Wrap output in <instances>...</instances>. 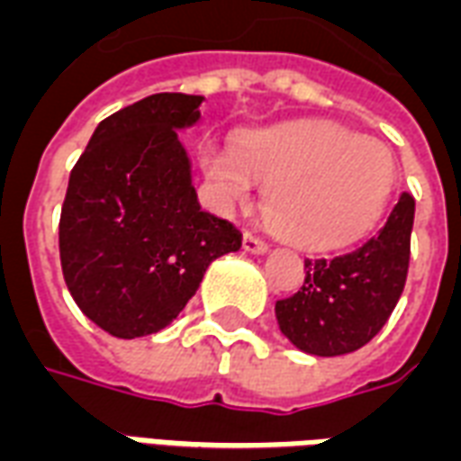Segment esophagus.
<instances>
[{
	"label": "esophagus",
	"instance_id": "obj_1",
	"mask_svg": "<svg viewBox=\"0 0 461 461\" xmlns=\"http://www.w3.org/2000/svg\"><path fill=\"white\" fill-rule=\"evenodd\" d=\"M243 248L248 252H255V255H262V252L269 250V245L262 240V238H258L255 233H245L243 238Z\"/></svg>",
	"mask_w": 461,
	"mask_h": 461
}]
</instances>
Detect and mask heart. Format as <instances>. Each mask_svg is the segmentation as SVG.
Masks as SVG:
<instances>
[{
	"label": "heart",
	"mask_w": 461,
	"mask_h": 461,
	"mask_svg": "<svg viewBox=\"0 0 461 461\" xmlns=\"http://www.w3.org/2000/svg\"><path fill=\"white\" fill-rule=\"evenodd\" d=\"M202 162L226 206L248 203L252 182L267 185V226L303 250H338L359 240L393 189L386 145L333 123L245 133L238 148L206 145Z\"/></svg>",
	"instance_id": "obj_1"
}]
</instances>
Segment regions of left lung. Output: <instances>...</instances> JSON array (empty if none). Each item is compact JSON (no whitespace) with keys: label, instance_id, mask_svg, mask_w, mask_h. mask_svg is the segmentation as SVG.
I'll return each instance as SVG.
<instances>
[{"label":"left lung","instance_id":"8db88e82","mask_svg":"<svg viewBox=\"0 0 461 461\" xmlns=\"http://www.w3.org/2000/svg\"><path fill=\"white\" fill-rule=\"evenodd\" d=\"M413 216L415 199L403 192L382 230L355 250L303 259L301 289L275 306L282 333L318 357L365 348L389 321L406 286Z\"/></svg>","mask_w":461,"mask_h":461}]
</instances>
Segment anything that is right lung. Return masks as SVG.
Wrapping results in <instances>:
<instances>
[{
  "label": "right lung",
  "instance_id": "add662e5",
  "mask_svg": "<svg viewBox=\"0 0 461 461\" xmlns=\"http://www.w3.org/2000/svg\"><path fill=\"white\" fill-rule=\"evenodd\" d=\"M203 96H145L112 113L70 172L60 265L72 299L113 338L162 330L243 233L202 209L175 128L199 121Z\"/></svg>",
  "mask_w": 461,
  "mask_h": 461
}]
</instances>
